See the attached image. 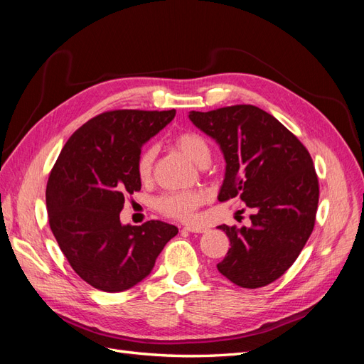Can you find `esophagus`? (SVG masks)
Here are the masks:
<instances>
[{"label":"esophagus","instance_id":"esophagus-1","mask_svg":"<svg viewBox=\"0 0 364 364\" xmlns=\"http://www.w3.org/2000/svg\"><path fill=\"white\" fill-rule=\"evenodd\" d=\"M186 232H191V234H203L206 232V228L203 226H185L183 228Z\"/></svg>","mask_w":364,"mask_h":364}]
</instances>
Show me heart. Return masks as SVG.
<instances>
[{
    "mask_svg": "<svg viewBox=\"0 0 364 364\" xmlns=\"http://www.w3.org/2000/svg\"><path fill=\"white\" fill-rule=\"evenodd\" d=\"M173 141L174 146L196 164L203 165L211 156V149H209L208 141L197 132H181ZM155 158V146H147L141 150L136 161V173L142 182L151 178ZM206 196L199 191H173L161 196L156 202V208L165 217L181 220V222H193L197 209L203 205Z\"/></svg>",
    "mask_w": 364,
    "mask_h": 364,
    "instance_id": "obj_1",
    "label": "heart"
}]
</instances>
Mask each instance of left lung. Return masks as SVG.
I'll return each instance as SVG.
<instances>
[{
	"label": "left lung",
	"mask_w": 364,
	"mask_h": 364,
	"mask_svg": "<svg viewBox=\"0 0 364 364\" xmlns=\"http://www.w3.org/2000/svg\"><path fill=\"white\" fill-rule=\"evenodd\" d=\"M190 119L225 155L218 200L238 197L255 211L250 228L218 226L230 249L217 269L238 287H266L291 267L314 229L318 179L310 151L277 118L252 105L191 111Z\"/></svg>",
	"instance_id": "1"
}]
</instances>
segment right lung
<instances>
[{
    "label": "right lung",
    "instance_id": "obj_1",
    "mask_svg": "<svg viewBox=\"0 0 364 364\" xmlns=\"http://www.w3.org/2000/svg\"><path fill=\"white\" fill-rule=\"evenodd\" d=\"M174 115V109L106 111L74 132L50 171V228L73 270L97 290L134 287L178 234V228L159 220L119 223L124 197L141 190L136 161L142 144Z\"/></svg>",
    "mask_w": 364,
    "mask_h": 364
}]
</instances>
